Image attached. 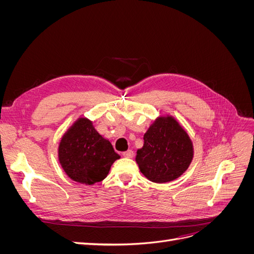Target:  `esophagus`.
<instances>
[{
    "label": "esophagus",
    "instance_id": "34e87169",
    "mask_svg": "<svg viewBox=\"0 0 254 254\" xmlns=\"http://www.w3.org/2000/svg\"><path fill=\"white\" fill-rule=\"evenodd\" d=\"M133 155H134V152L131 149H129V150L125 151V152H123V156H124L125 158H132Z\"/></svg>",
    "mask_w": 254,
    "mask_h": 254
}]
</instances>
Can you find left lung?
I'll return each instance as SVG.
<instances>
[{"label": "left lung", "mask_w": 254, "mask_h": 254, "mask_svg": "<svg viewBox=\"0 0 254 254\" xmlns=\"http://www.w3.org/2000/svg\"><path fill=\"white\" fill-rule=\"evenodd\" d=\"M135 161L141 173L156 183L173 181L186 172L194 157L193 142L171 115L159 117L144 134Z\"/></svg>", "instance_id": "8db88e82"}]
</instances>
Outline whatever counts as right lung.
I'll list each match as a JSON object with an SVG mask.
<instances>
[{"mask_svg": "<svg viewBox=\"0 0 254 254\" xmlns=\"http://www.w3.org/2000/svg\"><path fill=\"white\" fill-rule=\"evenodd\" d=\"M120 158L109 140L99 134L87 118L76 120L58 146V159L65 174L86 186L103 181Z\"/></svg>", "mask_w": 254, "mask_h": 254, "instance_id": "1", "label": "right lung"}]
</instances>
